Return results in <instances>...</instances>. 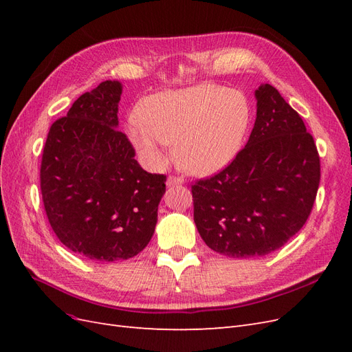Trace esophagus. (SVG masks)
I'll list each match as a JSON object with an SVG mask.
<instances>
[{
    "instance_id": "esophagus-1",
    "label": "esophagus",
    "mask_w": 352,
    "mask_h": 352,
    "mask_svg": "<svg viewBox=\"0 0 352 352\" xmlns=\"http://www.w3.org/2000/svg\"><path fill=\"white\" fill-rule=\"evenodd\" d=\"M185 182L182 176H168L167 177V186H177V185H182Z\"/></svg>"
}]
</instances>
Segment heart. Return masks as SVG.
<instances>
[{
    "label": "heart",
    "mask_w": 352,
    "mask_h": 352,
    "mask_svg": "<svg viewBox=\"0 0 352 352\" xmlns=\"http://www.w3.org/2000/svg\"><path fill=\"white\" fill-rule=\"evenodd\" d=\"M129 136L155 166L166 162V144H176L179 163L207 176L226 167L243 142L250 107L238 91L214 85L163 91L146 97L138 109Z\"/></svg>",
    "instance_id": "1"
}]
</instances>
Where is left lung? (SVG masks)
<instances>
[{
  "label": "left lung",
  "instance_id": "left-lung-1",
  "mask_svg": "<svg viewBox=\"0 0 352 352\" xmlns=\"http://www.w3.org/2000/svg\"><path fill=\"white\" fill-rule=\"evenodd\" d=\"M255 98L247 145L219 173L190 186L201 238L232 258L283 247L305 225L320 184V157L301 116L269 83Z\"/></svg>",
  "mask_w": 352,
  "mask_h": 352
}]
</instances>
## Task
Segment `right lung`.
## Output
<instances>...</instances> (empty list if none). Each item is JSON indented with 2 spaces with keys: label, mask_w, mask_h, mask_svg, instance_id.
I'll list each match as a JSON object with an SVG mask.
<instances>
[{
  "label": "right lung",
  "mask_w": 352,
  "mask_h": 352,
  "mask_svg": "<svg viewBox=\"0 0 352 352\" xmlns=\"http://www.w3.org/2000/svg\"><path fill=\"white\" fill-rule=\"evenodd\" d=\"M122 85L101 82L51 124L41 162L50 225L70 251L95 261L127 260L153 238L166 175L148 173L117 129Z\"/></svg>",
  "instance_id": "obj_1"
}]
</instances>
